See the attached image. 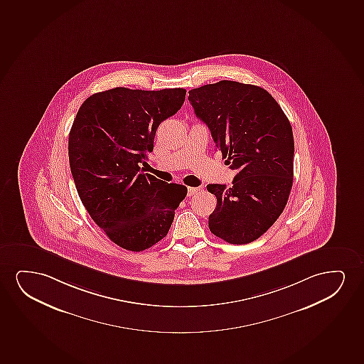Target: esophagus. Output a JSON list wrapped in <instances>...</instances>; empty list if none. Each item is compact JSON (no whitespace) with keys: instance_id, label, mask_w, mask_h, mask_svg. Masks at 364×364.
<instances>
[{"instance_id":"obj_1","label":"esophagus","mask_w":364,"mask_h":364,"mask_svg":"<svg viewBox=\"0 0 364 364\" xmlns=\"http://www.w3.org/2000/svg\"><path fill=\"white\" fill-rule=\"evenodd\" d=\"M200 191V188H188V196H193Z\"/></svg>"}]
</instances>
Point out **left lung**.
<instances>
[{
  "label": "left lung",
  "instance_id": "left-lung-1",
  "mask_svg": "<svg viewBox=\"0 0 364 364\" xmlns=\"http://www.w3.org/2000/svg\"><path fill=\"white\" fill-rule=\"evenodd\" d=\"M189 101L226 164L237 170L231 188L208 185L218 198L208 228L232 245L255 241L288 203L294 178L291 124L259 86L218 81L190 90Z\"/></svg>",
  "mask_w": 364,
  "mask_h": 364
}]
</instances>
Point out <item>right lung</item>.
I'll return each mask as SVG.
<instances>
[{"mask_svg": "<svg viewBox=\"0 0 364 364\" xmlns=\"http://www.w3.org/2000/svg\"><path fill=\"white\" fill-rule=\"evenodd\" d=\"M185 89L114 87L91 95L69 133V163L81 203L117 246L141 252L168 235L184 185L141 171L156 128L179 111Z\"/></svg>", "mask_w": 364, "mask_h": 364, "instance_id": "add662e5", "label": "right lung"}]
</instances>
